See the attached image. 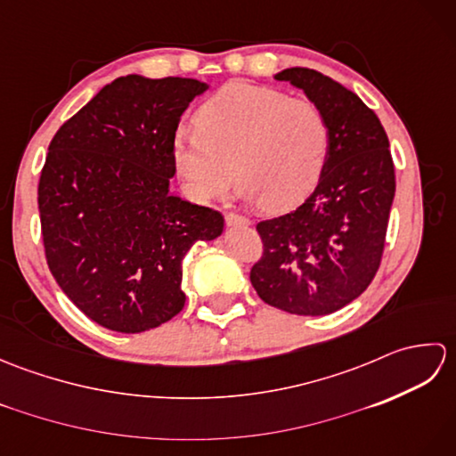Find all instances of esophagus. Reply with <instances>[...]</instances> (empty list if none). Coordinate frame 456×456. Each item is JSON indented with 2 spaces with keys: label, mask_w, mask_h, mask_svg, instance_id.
<instances>
[{
  "label": "esophagus",
  "mask_w": 456,
  "mask_h": 456,
  "mask_svg": "<svg viewBox=\"0 0 456 456\" xmlns=\"http://www.w3.org/2000/svg\"><path fill=\"white\" fill-rule=\"evenodd\" d=\"M225 221H227V225H231V227H233V225H239V227L250 225V219L245 217V216H239V213H227Z\"/></svg>",
  "instance_id": "1"
}]
</instances>
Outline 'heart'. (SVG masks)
Masks as SVG:
<instances>
[{
	"mask_svg": "<svg viewBox=\"0 0 456 456\" xmlns=\"http://www.w3.org/2000/svg\"><path fill=\"white\" fill-rule=\"evenodd\" d=\"M198 127L172 137V160L191 196L209 200L229 186L268 209L304 200L322 178L331 147L323 110L256 84H229L201 105Z\"/></svg>",
	"mask_w": 456,
	"mask_h": 456,
	"instance_id": "obj_1",
	"label": "heart"
}]
</instances>
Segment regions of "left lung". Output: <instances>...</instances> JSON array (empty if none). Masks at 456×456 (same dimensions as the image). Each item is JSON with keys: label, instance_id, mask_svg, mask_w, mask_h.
I'll list each match as a JSON object with an SVG mask.
<instances>
[{"label": "left lung", "instance_id": "1", "mask_svg": "<svg viewBox=\"0 0 456 456\" xmlns=\"http://www.w3.org/2000/svg\"><path fill=\"white\" fill-rule=\"evenodd\" d=\"M274 78L323 110L331 147L302 206L256 223L263 256L250 268V284L288 314L327 315L361 296L380 266L395 193L390 142L376 113L329 76L288 68Z\"/></svg>", "mask_w": 456, "mask_h": 456}]
</instances>
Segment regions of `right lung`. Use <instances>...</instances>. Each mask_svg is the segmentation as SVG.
<instances>
[{
  "label": "right lung",
  "mask_w": 456,
  "mask_h": 456,
  "mask_svg": "<svg viewBox=\"0 0 456 456\" xmlns=\"http://www.w3.org/2000/svg\"><path fill=\"white\" fill-rule=\"evenodd\" d=\"M208 86L121 76L56 131L38 180L46 265L70 302L118 333L182 312V260L223 216L170 196L172 137Z\"/></svg>",
  "instance_id": "1"
}]
</instances>
